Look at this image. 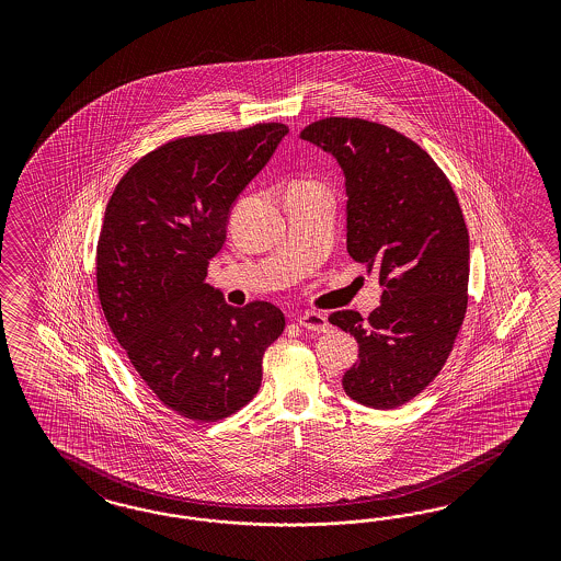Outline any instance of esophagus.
I'll use <instances>...</instances> for the list:
<instances>
[{
    "label": "esophagus",
    "instance_id": "34e87169",
    "mask_svg": "<svg viewBox=\"0 0 561 561\" xmlns=\"http://www.w3.org/2000/svg\"><path fill=\"white\" fill-rule=\"evenodd\" d=\"M298 324L305 327L308 331H314V333H324L329 329V321L327 317L321 312H305L298 317Z\"/></svg>",
    "mask_w": 561,
    "mask_h": 561
}]
</instances>
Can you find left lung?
I'll use <instances>...</instances> for the list:
<instances>
[{"label": "left lung", "mask_w": 561, "mask_h": 561, "mask_svg": "<svg viewBox=\"0 0 561 561\" xmlns=\"http://www.w3.org/2000/svg\"><path fill=\"white\" fill-rule=\"evenodd\" d=\"M300 137L343 170L347 253L382 288L368 321L356 310L329 317L359 350L343 391L366 408H399L438 376L465 319L469 232L459 199L430 153L387 125L329 117Z\"/></svg>", "instance_id": "8db88e82"}]
</instances>
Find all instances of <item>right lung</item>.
<instances>
[{"mask_svg": "<svg viewBox=\"0 0 561 561\" xmlns=\"http://www.w3.org/2000/svg\"><path fill=\"white\" fill-rule=\"evenodd\" d=\"M286 134L259 123L169 141L125 172L104 211L96 286L106 323L153 394L193 422L228 417L255 397L263 354L286 327L272 302L234 308L205 284L232 205Z\"/></svg>", "mask_w": 561, "mask_h": 561, "instance_id": "obj_1", "label": "right lung"}]
</instances>
